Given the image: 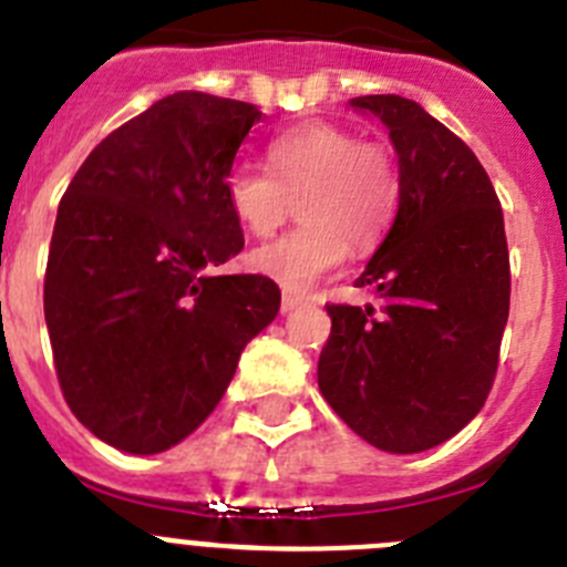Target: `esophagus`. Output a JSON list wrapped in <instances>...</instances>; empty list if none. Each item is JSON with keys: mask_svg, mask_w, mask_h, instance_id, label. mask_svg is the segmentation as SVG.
Instances as JSON below:
<instances>
[{"mask_svg": "<svg viewBox=\"0 0 567 567\" xmlns=\"http://www.w3.org/2000/svg\"><path fill=\"white\" fill-rule=\"evenodd\" d=\"M300 306V300L298 298H292V295H284V300H280V311H284V315H289V311H295Z\"/></svg>", "mask_w": 567, "mask_h": 567, "instance_id": "34e87169", "label": "esophagus"}]
</instances>
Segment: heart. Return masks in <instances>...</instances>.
Masks as SVG:
<instances>
[{"instance_id": "1", "label": "heart", "mask_w": 567, "mask_h": 567, "mask_svg": "<svg viewBox=\"0 0 567 567\" xmlns=\"http://www.w3.org/2000/svg\"><path fill=\"white\" fill-rule=\"evenodd\" d=\"M267 171L236 165L225 196L238 225L267 238L300 199L303 225L249 252V267L289 292H306L346 261L348 244L365 249L391 225L399 174L385 145L334 123H303L267 148Z\"/></svg>"}]
</instances>
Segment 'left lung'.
<instances>
[{"instance_id":"left-lung-1","label":"left lung","mask_w":567,"mask_h":567,"mask_svg":"<svg viewBox=\"0 0 567 567\" xmlns=\"http://www.w3.org/2000/svg\"><path fill=\"white\" fill-rule=\"evenodd\" d=\"M399 154V210L354 287L373 306H326L318 385L348 427L385 453H422L484 408L508 320L503 210L470 145L415 101L351 97Z\"/></svg>"}]
</instances>
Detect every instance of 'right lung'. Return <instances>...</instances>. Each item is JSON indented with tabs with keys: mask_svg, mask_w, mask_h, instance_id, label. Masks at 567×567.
<instances>
[{
	"mask_svg": "<svg viewBox=\"0 0 567 567\" xmlns=\"http://www.w3.org/2000/svg\"><path fill=\"white\" fill-rule=\"evenodd\" d=\"M252 103L174 92L114 128L61 196L44 275L55 373L78 422L123 453L188 439L278 315L225 196Z\"/></svg>",
	"mask_w": 567,
	"mask_h": 567,
	"instance_id": "add662e5",
	"label": "right lung"
}]
</instances>
